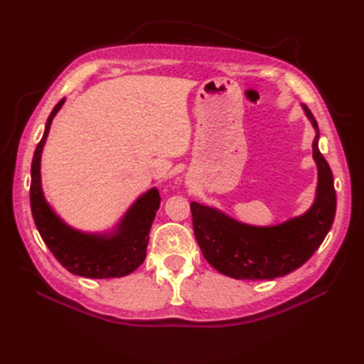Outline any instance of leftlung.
I'll use <instances>...</instances> for the list:
<instances>
[{
	"label": "left lung",
	"instance_id": "8db88e82",
	"mask_svg": "<svg viewBox=\"0 0 364 364\" xmlns=\"http://www.w3.org/2000/svg\"><path fill=\"white\" fill-rule=\"evenodd\" d=\"M313 127L318 122L306 109ZM319 134L313 141L318 162V198L306 214L277 227L257 228L239 223L215 210L191 203L194 235L205 259L237 280H274L292 272L313 257L326 239L336 211L333 173L318 149Z\"/></svg>",
	"mask_w": 364,
	"mask_h": 364
}]
</instances>
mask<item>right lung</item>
<instances>
[{"instance_id": "1", "label": "right lung", "mask_w": 364, "mask_h": 364, "mask_svg": "<svg viewBox=\"0 0 364 364\" xmlns=\"http://www.w3.org/2000/svg\"><path fill=\"white\" fill-rule=\"evenodd\" d=\"M63 98L46 120L43 137L31 164L29 200L36 227L43 242L68 272L87 278L125 277L142 264L146 255L149 233L161 203L159 192L151 189L131 206L122 220L119 233L112 237L82 235L60 222L46 205L41 186V154L48 136L51 120L64 105Z\"/></svg>"}]
</instances>
